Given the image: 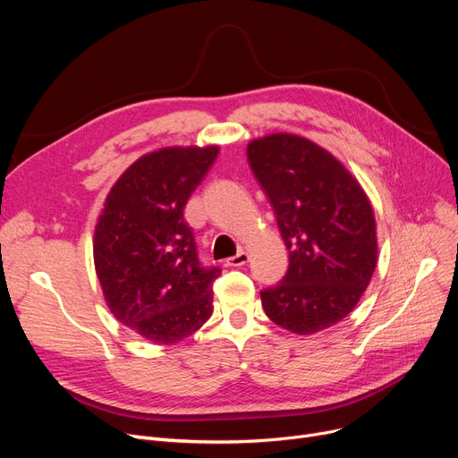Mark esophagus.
Listing matches in <instances>:
<instances>
[{
  "instance_id": "esophagus-1",
  "label": "esophagus",
  "mask_w": 458,
  "mask_h": 458,
  "mask_svg": "<svg viewBox=\"0 0 458 458\" xmlns=\"http://www.w3.org/2000/svg\"><path fill=\"white\" fill-rule=\"evenodd\" d=\"M247 261H249V252L239 250L235 256L226 259V266H230V267H242V266H245Z\"/></svg>"
}]
</instances>
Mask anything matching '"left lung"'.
Segmentation results:
<instances>
[{
    "label": "left lung",
    "instance_id": "1",
    "mask_svg": "<svg viewBox=\"0 0 458 458\" xmlns=\"http://www.w3.org/2000/svg\"><path fill=\"white\" fill-rule=\"evenodd\" d=\"M290 250V267L259 292L267 318L314 334L347 318L377 266L375 215L364 189L330 152L304 137L273 133L247 147Z\"/></svg>",
    "mask_w": 458,
    "mask_h": 458
}]
</instances>
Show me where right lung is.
<instances>
[{"instance_id": "obj_1", "label": "right lung", "mask_w": 458, "mask_h": 458, "mask_svg": "<svg viewBox=\"0 0 458 458\" xmlns=\"http://www.w3.org/2000/svg\"><path fill=\"white\" fill-rule=\"evenodd\" d=\"M219 147L161 148L116 180L94 230V267L111 314L159 345L211 316L219 267H204L183 208Z\"/></svg>"}]
</instances>
